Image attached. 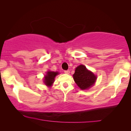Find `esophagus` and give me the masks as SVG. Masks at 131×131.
<instances>
[{
  "label": "esophagus",
  "instance_id": "esophagus-1",
  "mask_svg": "<svg viewBox=\"0 0 131 131\" xmlns=\"http://www.w3.org/2000/svg\"><path fill=\"white\" fill-rule=\"evenodd\" d=\"M64 73H66V74H69L70 73V71L69 70H65L64 71Z\"/></svg>",
  "mask_w": 131,
  "mask_h": 131
}]
</instances>
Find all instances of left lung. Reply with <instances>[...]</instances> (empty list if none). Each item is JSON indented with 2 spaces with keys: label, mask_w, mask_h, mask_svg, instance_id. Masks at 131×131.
<instances>
[{
  "label": "left lung",
  "mask_w": 131,
  "mask_h": 131,
  "mask_svg": "<svg viewBox=\"0 0 131 131\" xmlns=\"http://www.w3.org/2000/svg\"><path fill=\"white\" fill-rule=\"evenodd\" d=\"M73 76L75 83L82 90L90 88L96 80V76L83 65H80L76 68Z\"/></svg>",
  "instance_id": "1"
}]
</instances>
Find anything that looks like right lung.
<instances>
[{"label":"right lung","mask_w":131,"mask_h":131,"mask_svg":"<svg viewBox=\"0 0 131 131\" xmlns=\"http://www.w3.org/2000/svg\"><path fill=\"white\" fill-rule=\"evenodd\" d=\"M58 72H54V71H48L46 72V74L44 78V83L48 86H51L52 85L53 82H54L55 78L57 74H58Z\"/></svg>","instance_id":"obj_1"}]
</instances>
